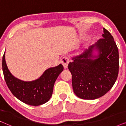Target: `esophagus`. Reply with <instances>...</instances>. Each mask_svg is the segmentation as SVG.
I'll list each match as a JSON object with an SVG mask.
<instances>
[{
	"mask_svg": "<svg viewBox=\"0 0 126 126\" xmlns=\"http://www.w3.org/2000/svg\"><path fill=\"white\" fill-rule=\"evenodd\" d=\"M69 60L68 57L65 56L63 57L61 59V63L63 65V67H64L65 69H66L68 68V65L69 63Z\"/></svg>",
	"mask_w": 126,
	"mask_h": 126,
	"instance_id": "34e87169",
	"label": "esophagus"
}]
</instances>
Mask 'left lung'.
Wrapping results in <instances>:
<instances>
[{"mask_svg":"<svg viewBox=\"0 0 126 126\" xmlns=\"http://www.w3.org/2000/svg\"><path fill=\"white\" fill-rule=\"evenodd\" d=\"M103 32V38L72 58L73 62L68 64L73 92L82 99L94 100L104 95L118 77V47L110 32L105 28Z\"/></svg>","mask_w":126,"mask_h":126,"instance_id":"obj_1","label":"left lung"}]
</instances>
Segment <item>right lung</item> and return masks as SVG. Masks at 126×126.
Masks as SVG:
<instances>
[{
	"label": "right lung",
	"instance_id": "right-lung-1",
	"mask_svg": "<svg viewBox=\"0 0 126 126\" xmlns=\"http://www.w3.org/2000/svg\"><path fill=\"white\" fill-rule=\"evenodd\" d=\"M2 69L7 85L13 95L25 104L38 106L47 102L53 94L56 79L63 71L62 64L46 69L37 80L25 81L14 76L8 70L3 56Z\"/></svg>",
	"mask_w": 126,
	"mask_h": 126
}]
</instances>
